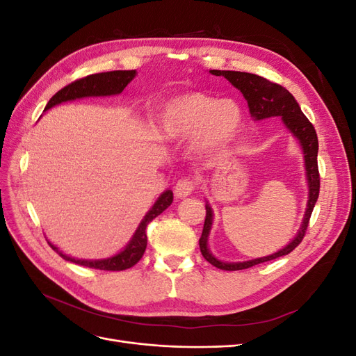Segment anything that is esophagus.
<instances>
[{
  "label": "esophagus",
  "instance_id": "34e87169",
  "mask_svg": "<svg viewBox=\"0 0 356 356\" xmlns=\"http://www.w3.org/2000/svg\"><path fill=\"white\" fill-rule=\"evenodd\" d=\"M196 187V181L193 179L191 177H184L181 178L177 184H175V195L177 197H187L190 196L193 191H195Z\"/></svg>",
  "mask_w": 356,
  "mask_h": 356
}]
</instances>
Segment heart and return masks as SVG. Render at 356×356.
Returning <instances> with one entry per match:
<instances>
[{"mask_svg":"<svg viewBox=\"0 0 356 356\" xmlns=\"http://www.w3.org/2000/svg\"><path fill=\"white\" fill-rule=\"evenodd\" d=\"M242 122V110L234 101H217L195 92L179 95L165 104L159 115L157 131L168 139L199 134L202 152H213L238 135Z\"/></svg>","mask_w":356,"mask_h":356,"instance_id":"b5f03b06","label":"heart"}]
</instances>
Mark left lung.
Returning a JSON list of instances; mask_svg holds the SVG:
<instances>
[{
	"instance_id": "left-lung-1",
	"label": "left lung",
	"mask_w": 356,
	"mask_h": 356,
	"mask_svg": "<svg viewBox=\"0 0 356 356\" xmlns=\"http://www.w3.org/2000/svg\"><path fill=\"white\" fill-rule=\"evenodd\" d=\"M212 75H222L227 79L236 89L241 90L243 98L250 106V113L254 117V120H263L268 117H282L285 126L289 129L298 141L301 148H303L305 154V165H306V178L309 186V200L307 208L305 213L303 224L297 233L296 238L291 241L281 251H277L272 255L254 258L250 261L243 263H224L215 258L208 250V238L212 227V209L209 203H207V218H204L203 232L199 239L200 252L204 257V260L211 263L212 266L221 268V270H242V268L252 267L255 264L266 263L275 260L277 257H282L289 254L303 241L312 211L315 208V203L319 196V170H318V136L314 124H312L307 117L301 111L300 105L281 84H276L273 81H268L267 79L260 77V75L250 74V72H241V71H220V70H211Z\"/></svg>"
}]
</instances>
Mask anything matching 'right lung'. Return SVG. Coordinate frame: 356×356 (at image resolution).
Returning <instances> with one entry per match:
<instances>
[{
  "label": "right lung",
  "mask_w": 356,
  "mask_h": 356,
  "mask_svg": "<svg viewBox=\"0 0 356 356\" xmlns=\"http://www.w3.org/2000/svg\"><path fill=\"white\" fill-rule=\"evenodd\" d=\"M136 75L135 70L131 71H110V72H99V74H92L88 77L75 80L70 83L65 88L60 89L58 93L51 96V99L47 102L44 111L50 110L51 106H55L60 102L74 101L79 98H88V96H108V95H118L122 93L126 86L134 80ZM172 200H174V195H172L170 190H166L163 195H160L157 202L153 204V208L147 212L141 224L138 225V229L134 234V238L126 245L123 251L115 254L114 257L105 258V260H79V258L70 257L59 251L55 245H49L55 250L63 260L86 266L90 268H99V270H108V272H118V270H126V268H131L135 266L139 260H141L145 248H147V233L145 229L147 225L152 222L156 217L163 212L168 207H170Z\"/></svg>",
  "instance_id": "1"
}]
</instances>
